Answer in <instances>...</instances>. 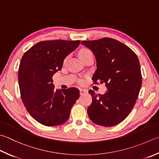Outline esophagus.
<instances>
[{"mask_svg": "<svg viewBox=\"0 0 159 159\" xmlns=\"http://www.w3.org/2000/svg\"><path fill=\"white\" fill-rule=\"evenodd\" d=\"M88 93V91L84 89H80V95H84Z\"/></svg>", "mask_w": 159, "mask_h": 159, "instance_id": "esophagus-1", "label": "esophagus"}]
</instances>
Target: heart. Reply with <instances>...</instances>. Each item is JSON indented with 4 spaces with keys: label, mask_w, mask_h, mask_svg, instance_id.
<instances>
[{
    "label": "heart",
    "mask_w": 159,
    "mask_h": 159,
    "mask_svg": "<svg viewBox=\"0 0 159 159\" xmlns=\"http://www.w3.org/2000/svg\"><path fill=\"white\" fill-rule=\"evenodd\" d=\"M89 53H91V51H89V49H88V48H83V49L80 50V52H79V56L80 57L85 56V55L88 54Z\"/></svg>",
    "instance_id": "b5f03b06"
}]
</instances>
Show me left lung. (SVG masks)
<instances>
[{"label": "left lung", "instance_id": "obj_1", "mask_svg": "<svg viewBox=\"0 0 159 159\" xmlns=\"http://www.w3.org/2000/svg\"><path fill=\"white\" fill-rule=\"evenodd\" d=\"M95 56L97 70L92 76L94 83H105L107 91L97 94L89 93L92 102L88 114L96 125L108 127L128 116L134 108L142 85V75L138 57L127 46L114 39L105 37L83 41Z\"/></svg>", "mask_w": 159, "mask_h": 159}]
</instances>
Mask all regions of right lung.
<instances>
[{"mask_svg":"<svg viewBox=\"0 0 159 159\" xmlns=\"http://www.w3.org/2000/svg\"><path fill=\"white\" fill-rule=\"evenodd\" d=\"M80 42L60 39L40 42L22 57L19 68L22 102L31 116L43 125L53 126L67 122L79 99L77 88L55 89L52 77L61 70L65 58Z\"/></svg>","mask_w":159,"mask_h":159,"instance_id":"1","label":"right lung"}]
</instances>
